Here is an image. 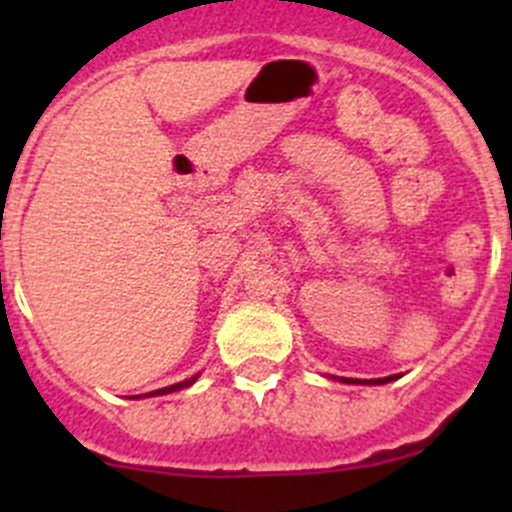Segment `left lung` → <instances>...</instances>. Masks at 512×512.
Wrapping results in <instances>:
<instances>
[{"instance_id":"1","label":"left lung","mask_w":512,"mask_h":512,"mask_svg":"<svg viewBox=\"0 0 512 512\" xmlns=\"http://www.w3.org/2000/svg\"><path fill=\"white\" fill-rule=\"evenodd\" d=\"M394 379H399V374L384 376V379H344V376H339V381H342V384H369V386L389 384V381H394Z\"/></svg>"}]
</instances>
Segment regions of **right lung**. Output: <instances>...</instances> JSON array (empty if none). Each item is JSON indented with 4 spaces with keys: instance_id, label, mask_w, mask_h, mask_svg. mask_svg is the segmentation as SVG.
<instances>
[{
    "instance_id": "right-lung-1",
    "label": "right lung",
    "mask_w": 512,
    "mask_h": 512,
    "mask_svg": "<svg viewBox=\"0 0 512 512\" xmlns=\"http://www.w3.org/2000/svg\"><path fill=\"white\" fill-rule=\"evenodd\" d=\"M198 376H200V374H195V376H190V379H185V381H178V384H173V386H165V389L151 391V394H141V396H165V394H173V391L188 389V386H193L195 381H198ZM141 396H133V399H141Z\"/></svg>"
}]
</instances>
